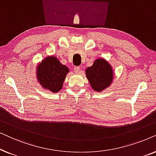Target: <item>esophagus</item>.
I'll use <instances>...</instances> for the list:
<instances>
[{
	"mask_svg": "<svg viewBox=\"0 0 156 156\" xmlns=\"http://www.w3.org/2000/svg\"><path fill=\"white\" fill-rule=\"evenodd\" d=\"M73 69L75 73H79V72H80V67H74L73 68Z\"/></svg>",
	"mask_w": 156,
	"mask_h": 156,
	"instance_id": "34e87169",
	"label": "esophagus"
}]
</instances>
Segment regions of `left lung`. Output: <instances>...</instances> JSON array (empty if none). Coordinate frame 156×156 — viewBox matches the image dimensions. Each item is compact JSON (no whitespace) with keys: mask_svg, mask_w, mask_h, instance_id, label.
<instances>
[{"mask_svg":"<svg viewBox=\"0 0 156 156\" xmlns=\"http://www.w3.org/2000/svg\"><path fill=\"white\" fill-rule=\"evenodd\" d=\"M86 76L91 88L96 91H102L112 84L114 72L112 66L106 59H97L86 69Z\"/></svg>","mask_w":156,"mask_h":156,"instance_id":"8db88e82","label":"left lung"}]
</instances>
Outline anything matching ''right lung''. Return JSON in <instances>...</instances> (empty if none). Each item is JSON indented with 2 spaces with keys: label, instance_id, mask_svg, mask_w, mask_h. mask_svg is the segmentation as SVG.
Segmentation results:
<instances>
[{
  "label": "right lung",
  "instance_id": "add662e5",
  "mask_svg": "<svg viewBox=\"0 0 156 156\" xmlns=\"http://www.w3.org/2000/svg\"><path fill=\"white\" fill-rule=\"evenodd\" d=\"M69 72L67 66L62 65L57 57L48 56L37 67L38 82L43 89L57 93L63 86L67 74Z\"/></svg>",
  "mask_w": 156,
  "mask_h": 156
}]
</instances>
